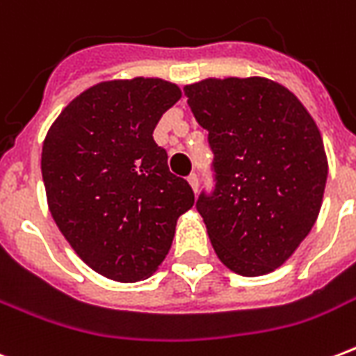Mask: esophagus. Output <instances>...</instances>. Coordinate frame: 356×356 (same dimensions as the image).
<instances>
[{
    "label": "esophagus",
    "mask_w": 356,
    "mask_h": 356,
    "mask_svg": "<svg viewBox=\"0 0 356 356\" xmlns=\"http://www.w3.org/2000/svg\"><path fill=\"white\" fill-rule=\"evenodd\" d=\"M188 183L192 184V188H194V192H197V188H200V177H197V173L192 172L188 175Z\"/></svg>",
    "instance_id": "obj_1"
}]
</instances>
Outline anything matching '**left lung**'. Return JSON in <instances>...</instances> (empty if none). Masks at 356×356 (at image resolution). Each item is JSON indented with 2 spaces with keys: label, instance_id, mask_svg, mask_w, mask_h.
<instances>
[{
  "label": "left lung",
  "instance_id": "8db88e82",
  "mask_svg": "<svg viewBox=\"0 0 356 356\" xmlns=\"http://www.w3.org/2000/svg\"><path fill=\"white\" fill-rule=\"evenodd\" d=\"M184 96L214 153V184L195 201L212 248L240 275L270 273L320 214V131L292 92L262 77L205 79L184 86Z\"/></svg>",
  "mask_w": 356,
  "mask_h": 356
}]
</instances>
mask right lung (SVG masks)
Returning a JSON list of instances; mask_svg holds the SVG:
<instances>
[{
    "instance_id": "obj_1",
    "label": "right lung",
    "mask_w": 356,
    "mask_h": 356,
    "mask_svg": "<svg viewBox=\"0 0 356 356\" xmlns=\"http://www.w3.org/2000/svg\"><path fill=\"white\" fill-rule=\"evenodd\" d=\"M181 97L162 79L99 83L49 129L42 179L55 223L97 273L149 277L170 251L177 218L194 205L188 181L168 168L153 131Z\"/></svg>"
}]
</instances>
